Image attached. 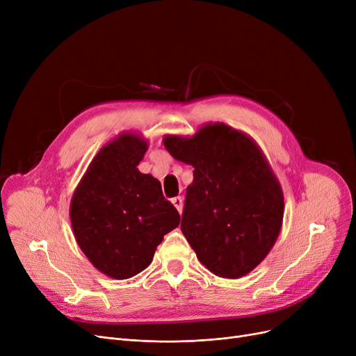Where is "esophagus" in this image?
<instances>
[{
  "label": "esophagus",
  "instance_id": "1",
  "mask_svg": "<svg viewBox=\"0 0 356 356\" xmlns=\"http://www.w3.org/2000/svg\"><path fill=\"white\" fill-rule=\"evenodd\" d=\"M172 203L175 204V208L181 213V211H183V199L180 196H177V197L172 199Z\"/></svg>",
  "mask_w": 356,
  "mask_h": 356
}]
</instances>
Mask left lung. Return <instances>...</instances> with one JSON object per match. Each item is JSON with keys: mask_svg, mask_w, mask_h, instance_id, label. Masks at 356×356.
Listing matches in <instances>:
<instances>
[{"mask_svg": "<svg viewBox=\"0 0 356 356\" xmlns=\"http://www.w3.org/2000/svg\"><path fill=\"white\" fill-rule=\"evenodd\" d=\"M164 147L195 167L180 228L200 263L223 278L252 271L284 215L283 191L258 145L225 124H209L192 138L165 137Z\"/></svg>", "mask_w": 356, "mask_h": 356, "instance_id": "1", "label": "left lung"}]
</instances>
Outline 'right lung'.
Returning <instances> with one entry per match:
<instances>
[{"label":"right lung","mask_w":356,"mask_h":356,"mask_svg":"<svg viewBox=\"0 0 356 356\" xmlns=\"http://www.w3.org/2000/svg\"><path fill=\"white\" fill-rule=\"evenodd\" d=\"M145 152L147 143L134 134L108 143L72 197L74 238L90 263L112 278L147 268L163 236L180 222L160 181L138 172Z\"/></svg>","instance_id":"1"}]
</instances>
